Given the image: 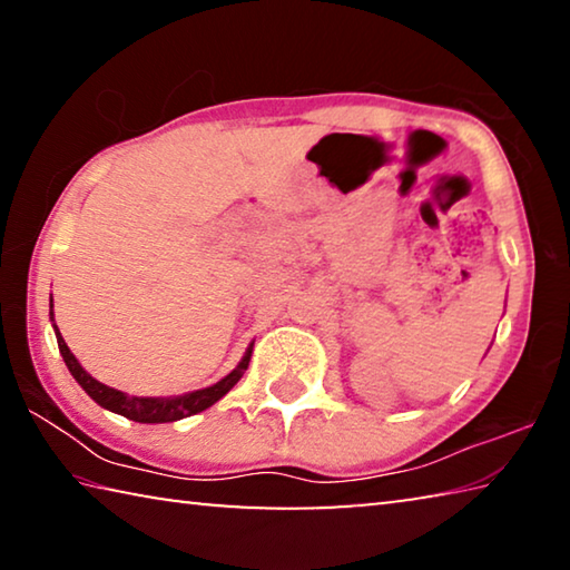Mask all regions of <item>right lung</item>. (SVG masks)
Wrapping results in <instances>:
<instances>
[{"mask_svg":"<svg viewBox=\"0 0 570 570\" xmlns=\"http://www.w3.org/2000/svg\"><path fill=\"white\" fill-rule=\"evenodd\" d=\"M50 322H52V330L57 336V346H60V354L67 364V370L75 377V382L80 384V387L90 394V397L100 404V407L110 410L115 414H122V417H128L132 422H142V424H158V422H176L183 417H190V414H198L208 410L210 404H216L224 394H228L234 390V384L244 377L246 366L250 362V350H254V344H248L246 354L240 356V362L230 370L224 380H218L216 384H210V387L204 390H193L186 394H176V397H135V394H125L115 387H108V384L98 382L95 377H90L88 372L82 370V364L75 360V354L70 352V346L65 344L60 330H57L55 324V312H52V298H50Z\"/></svg>","mask_w":570,"mask_h":570,"instance_id":"right-lung-1","label":"right lung"}]
</instances>
